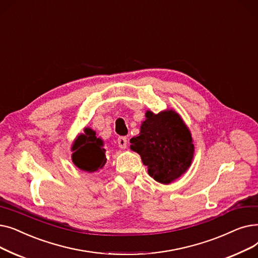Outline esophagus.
Returning <instances> with one entry per match:
<instances>
[{
  "instance_id": "obj_1",
  "label": "esophagus",
  "mask_w": 258,
  "mask_h": 258,
  "mask_svg": "<svg viewBox=\"0 0 258 258\" xmlns=\"http://www.w3.org/2000/svg\"><path fill=\"white\" fill-rule=\"evenodd\" d=\"M117 143H118V147L120 149H125L127 148V144H128V140L125 137H119L117 139Z\"/></svg>"
}]
</instances>
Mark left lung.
Returning <instances> with one entry per match:
<instances>
[{
	"mask_svg": "<svg viewBox=\"0 0 258 258\" xmlns=\"http://www.w3.org/2000/svg\"><path fill=\"white\" fill-rule=\"evenodd\" d=\"M146 117L140 136L130 140V147L141 155L151 177L169 183L191 165L194 152L191 133L173 110L158 114L147 111Z\"/></svg>",
	"mask_w": 258,
	"mask_h": 258,
	"instance_id": "left-lung-1",
	"label": "left lung"
}]
</instances>
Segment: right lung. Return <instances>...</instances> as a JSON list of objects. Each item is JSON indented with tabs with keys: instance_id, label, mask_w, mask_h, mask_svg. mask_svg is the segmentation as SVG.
<instances>
[{
	"instance_id": "1",
	"label": "right lung",
	"mask_w": 258,
	"mask_h": 258,
	"mask_svg": "<svg viewBox=\"0 0 258 258\" xmlns=\"http://www.w3.org/2000/svg\"><path fill=\"white\" fill-rule=\"evenodd\" d=\"M72 162L83 171L94 172L103 168L107 158L103 141L95 137V131L90 128L85 129V134H81L73 144Z\"/></svg>"
}]
</instances>
